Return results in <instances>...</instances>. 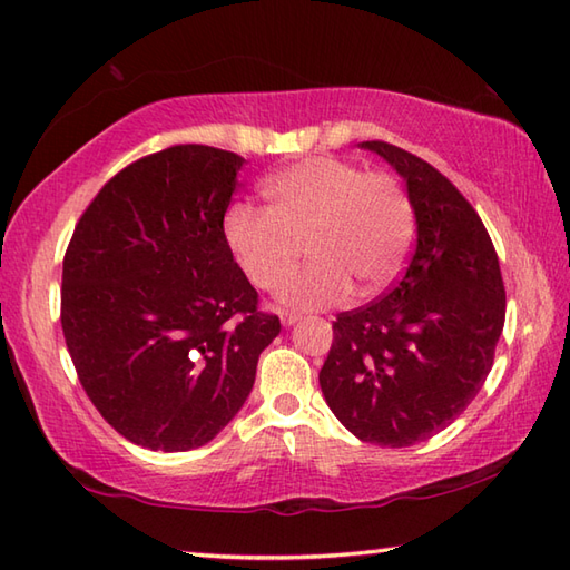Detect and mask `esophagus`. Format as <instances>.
Segmentation results:
<instances>
[{
    "instance_id": "esophagus-1",
    "label": "esophagus",
    "mask_w": 570,
    "mask_h": 570,
    "mask_svg": "<svg viewBox=\"0 0 570 570\" xmlns=\"http://www.w3.org/2000/svg\"><path fill=\"white\" fill-rule=\"evenodd\" d=\"M278 318H282V323L286 325V328H288V325H294V323H298V313L296 311H278Z\"/></svg>"
}]
</instances>
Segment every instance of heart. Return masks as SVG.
I'll use <instances>...</instances> for the list:
<instances>
[{
    "label": "heart",
    "mask_w": 570,
    "mask_h": 570,
    "mask_svg": "<svg viewBox=\"0 0 570 570\" xmlns=\"http://www.w3.org/2000/svg\"><path fill=\"white\" fill-rule=\"evenodd\" d=\"M269 208L229 205L223 233L239 269L262 292H274L291 273L307 237L312 262L282 288L296 308H325L353 284L377 294L402 272L414 237L406 193L386 174H365L333 156H311L264 180Z\"/></svg>",
    "instance_id": "obj_1"
}]
</instances>
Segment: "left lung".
<instances>
[{
    "label": "left lung",
    "instance_id": "8db88e82",
    "mask_svg": "<svg viewBox=\"0 0 570 570\" xmlns=\"http://www.w3.org/2000/svg\"><path fill=\"white\" fill-rule=\"evenodd\" d=\"M360 147L404 178L416 247L390 294L337 316L318 380L360 441L406 448L451 426L485 384L504 284L485 225L451 180L394 144Z\"/></svg>",
    "mask_w": 570,
    "mask_h": 570
}]
</instances>
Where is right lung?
Returning <instances> with one entry per match:
<instances>
[{"label":"right lung","mask_w":570,"mask_h":570,"mask_svg":"<svg viewBox=\"0 0 570 570\" xmlns=\"http://www.w3.org/2000/svg\"><path fill=\"white\" fill-rule=\"evenodd\" d=\"M242 164L203 144L144 156L107 180L66 252L60 325L78 380L149 451L213 441L282 331L223 233Z\"/></svg>","instance_id":"add662e5"}]
</instances>
